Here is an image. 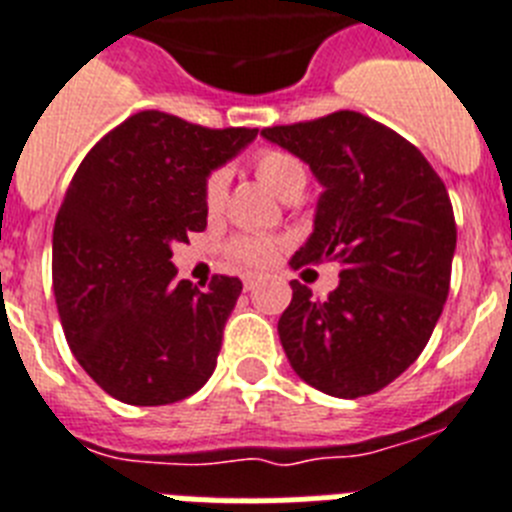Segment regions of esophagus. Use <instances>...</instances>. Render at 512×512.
<instances>
[{
	"label": "esophagus",
	"instance_id": "obj_1",
	"mask_svg": "<svg viewBox=\"0 0 512 512\" xmlns=\"http://www.w3.org/2000/svg\"><path fill=\"white\" fill-rule=\"evenodd\" d=\"M257 286V278L255 276H244V291H252Z\"/></svg>",
	"mask_w": 512,
	"mask_h": 512
}]
</instances>
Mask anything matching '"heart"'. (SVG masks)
I'll list each match as a JSON object with an SVG mask.
<instances>
[{
	"mask_svg": "<svg viewBox=\"0 0 512 512\" xmlns=\"http://www.w3.org/2000/svg\"><path fill=\"white\" fill-rule=\"evenodd\" d=\"M255 171L283 200L302 195V190L307 187V166L286 150H260L255 156ZM226 192H229V174L221 169L213 171L205 179L203 190V203L210 216L221 213L223 205H226ZM278 255H281V242L270 239V236H236L229 244V257L244 268L263 270L276 263Z\"/></svg>",
	"mask_w": 512,
	"mask_h": 512,
	"instance_id": "1",
	"label": "heart"
}]
</instances>
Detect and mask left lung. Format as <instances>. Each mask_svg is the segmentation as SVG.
I'll use <instances>...</instances> for the list:
<instances>
[{
    "mask_svg": "<svg viewBox=\"0 0 512 512\" xmlns=\"http://www.w3.org/2000/svg\"><path fill=\"white\" fill-rule=\"evenodd\" d=\"M263 137L309 163L322 184L315 231L291 265H341L328 299L291 281L278 320L283 351L322 393H377L416 362L448 299V190L419 148L359 111L265 127Z\"/></svg>",
    "mask_w": 512,
    "mask_h": 512,
    "instance_id": "left-lung-1",
    "label": "left lung"
}]
</instances>
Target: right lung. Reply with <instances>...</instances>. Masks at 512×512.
Instances as JSON below:
<instances>
[{
  "label": "right lung",
  "instance_id": "obj_1",
  "mask_svg": "<svg viewBox=\"0 0 512 512\" xmlns=\"http://www.w3.org/2000/svg\"><path fill=\"white\" fill-rule=\"evenodd\" d=\"M255 137L140 111L77 166L54 223L51 278L72 354L111 398L166 406L213 375L242 281H174L171 247L208 226L205 179Z\"/></svg>",
  "mask_w": 512,
  "mask_h": 512
}]
</instances>
